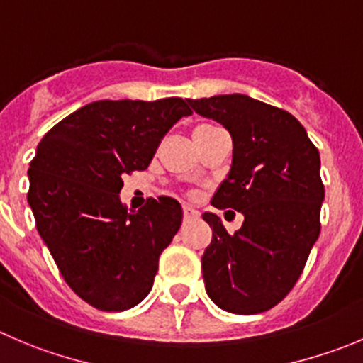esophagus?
<instances>
[{
    "mask_svg": "<svg viewBox=\"0 0 363 363\" xmlns=\"http://www.w3.org/2000/svg\"><path fill=\"white\" fill-rule=\"evenodd\" d=\"M184 216L189 217V219H191V217H198L199 216V210L194 208V206H192V205H184Z\"/></svg>",
    "mask_w": 363,
    "mask_h": 363,
    "instance_id": "obj_1",
    "label": "esophagus"
}]
</instances>
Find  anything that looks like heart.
I'll return each instance as SVG.
<instances>
[{"instance_id": "heart-1", "label": "heart", "mask_w": 363, "mask_h": 363, "mask_svg": "<svg viewBox=\"0 0 363 363\" xmlns=\"http://www.w3.org/2000/svg\"><path fill=\"white\" fill-rule=\"evenodd\" d=\"M203 126H205V124H203Z\"/></svg>"}]
</instances>
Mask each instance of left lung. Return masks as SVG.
<instances>
[{
	"instance_id": "8db88e82",
	"label": "left lung",
	"mask_w": 363,
	"mask_h": 363,
	"mask_svg": "<svg viewBox=\"0 0 363 363\" xmlns=\"http://www.w3.org/2000/svg\"><path fill=\"white\" fill-rule=\"evenodd\" d=\"M187 101L230 132L231 167L212 205L244 216L230 235L216 213H203L212 228L201 257L206 294L226 312H265L291 292L319 237V151L292 113L246 94Z\"/></svg>"
}]
</instances>
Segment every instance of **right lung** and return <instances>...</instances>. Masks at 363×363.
<instances>
[{
    "label": "right lung",
    "mask_w": 363,
    "mask_h": 363,
    "mask_svg": "<svg viewBox=\"0 0 363 363\" xmlns=\"http://www.w3.org/2000/svg\"><path fill=\"white\" fill-rule=\"evenodd\" d=\"M192 110L182 98L89 103L55 124L30 162L28 205L69 287L105 312L139 305L158 257L182 226L176 199L121 201L123 176L150 165L162 137Z\"/></svg>",
    "instance_id": "1"
}]
</instances>
